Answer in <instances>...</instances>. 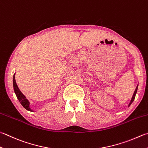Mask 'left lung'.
Wrapping results in <instances>:
<instances>
[{"instance_id": "8db88e82", "label": "left lung", "mask_w": 148, "mask_h": 148, "mask_svg": "<svg viewBox=\"0 0 148 148\" xmlns=\"http://www.w3.org/2000/svg\"><path fill=\"white\" fill-rule=\"evenodd\" d=\"M137 90H138V86H136V89H135V91H134V93H133V97H132V100H131V101H130V104H129V106H130L132 104V102L134 101V100H135V95H136V91H137Z\"/></svg>"}]
</instances>
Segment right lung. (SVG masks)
<instances>
[{"mask_svg": "<svg viewBox=\"0 0 148 148\" xmlns=\"http://www.w3.org/2000/svg\"><path fill=\"white\" fill-rule=\"evenodd\" d=\"M15 75V73L13 75V85L14 91H15V93L16 95V97H17V99L19 100V102H21V104H22V106H23L27 111H32V112H33L34 111L32 110V109H31V108H30V102H29V101L26 99V97L24 96V95L22 93L21 90H19L18 86L16 83Z\"/></svg>", "mask_w": 148, "mask_h": 148, "instance_id": "1", "label": "right lung"}]
</instances>
